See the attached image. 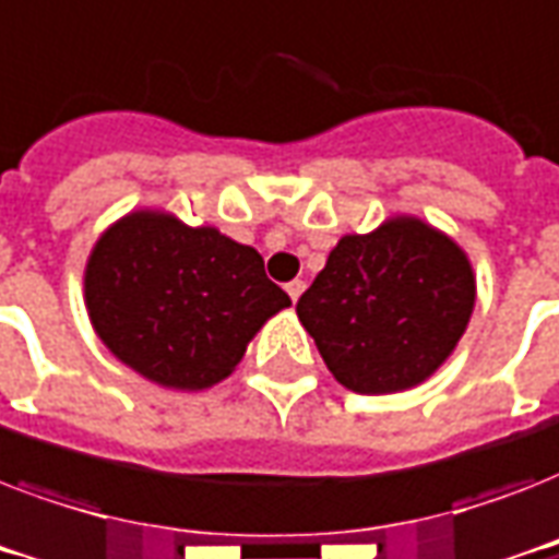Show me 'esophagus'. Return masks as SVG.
Here are the masks:
<instances>
[{
    "label": "esophagus",
    "instance_id": "34e87169",
    "mask_svg": "<svg viewBox=\"0 0 559 559\" xmlns=\"http://www.w3.org/2000/svg\"><path fill=\"white\" fill-rule=\"evenodd\" d=\"M301 293H305V281H289L287 284V296L293 298V301H298V296H301Z\"/></svg>",
    "mask_w": 559,
    "mask_h": 559
}]
</instances>
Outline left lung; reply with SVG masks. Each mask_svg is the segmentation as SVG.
<instances>
[{
	"label": "left lung",
	"instance_id": "8db88e82",
	"mask_svg": "<svg viewBox=\"0 0 559 559\" xmlns=\"http://www.w3.org/2000/svg\"><path fill=\"white\" fill-rule=\"evenodd\" d=\"M476 278L461 246L417 217L345 235L296 313L324 366L359 394L432 377L467 331Z\"/></svg>",
	"mask_w": 559,
	"mask_h": 559
}]
</instances>
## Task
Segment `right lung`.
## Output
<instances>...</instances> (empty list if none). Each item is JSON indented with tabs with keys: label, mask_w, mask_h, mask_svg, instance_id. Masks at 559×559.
<instances>
[{
	"label": "right lung",
	"mask_w": 559,
	"mask_h": 559,
	"mask_svg": "<svg viewBox=\"0 0 559 559\" xmlns=\"http://www.w3.org/2000/svg\"><path fill=\"white\" fill-rule=\"evenodd\" d=\"M83 289L100 342L151 382L179 391L226 380L261 324L289 307L252 246L165 211H133L109 226Z\"/></svg>",
	"instance_id": "right-lung-1"
}]
</instances>
